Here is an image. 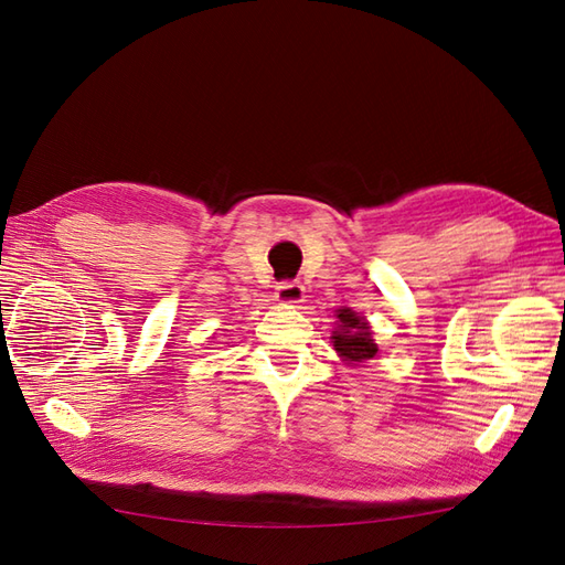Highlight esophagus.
<instances>
[{
  "label": "esophagus",
  "mask_w": 565,
  "mask_h": 565,
  "mask_svg": "<svg viewBox=\"0 0 565 565\" xmlns=\"http://www.w3.org/2000/svg\"><path fill=\"white\" fill-rule=\"evenodd\" d=\"M276 299L280 303H301L303 301V285L295 280H285L276 287Z\"/></svg>",
  "instance_id": "esophagus-1"
}]
</instances>
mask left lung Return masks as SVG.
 <instances>
[{"mask_svg": "<svg viewBox=\"0 0 565 565\" xmlns=\"http://www.w3.org/2000/svg\"><path fill=\"white\" fill-rule=\"evenodd\" d=\"M332 347L341 361H347L349 365L370 361V358H374L380 351V347L374 344L372 330L365 318H361L351 309L337 311V330L332 332Z\"/></svg>", "mask_w": 565, "mask_h": 565, "instance_id": "1", "label": "left lung"}]
</instances>
